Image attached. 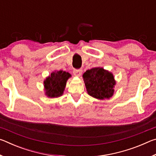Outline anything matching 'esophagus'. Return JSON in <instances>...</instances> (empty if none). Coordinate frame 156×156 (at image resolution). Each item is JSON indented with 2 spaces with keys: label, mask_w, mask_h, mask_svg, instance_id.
I'll use <instances>...</instances> for the list:
<instances>
[{
  "label": "esophagus",
  "mask_w": 156,
  "mask_h": 156,
  "mask_svg": "<svg viewBox=\"0 0 156 156\" xmlns=\"http://www.w3.org/2000/svg\"><path fill=\"white\" fill-rule=\"evenodd\" d=\"M82 72H83V70L81 69H74L73 71V75L76 76H80L81 74H82Z\"/></svg>",
  "instance_id": "obj_1"
}]
</instances>
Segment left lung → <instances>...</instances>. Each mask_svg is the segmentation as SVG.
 Returning a JSON list of instances; mask_svg holds the SVG:
<instances>
[{
    "mask_svg": "<svg viewBox=\"0 0 156 156\" xmlns=\"http://www.w3.org/2000/svg\"><path fill=\"white\" fill-rule=\"evenodd\" d=\"M83 78L89 96L101 100L113 96L116 82L111 72L100 67H94L87 70Z\"/></svg>",
    "mask_w": 156,
    "mask_h": 156,
    "instance_id": "obj_1",
    "label": "left lung"
}]
</instances>
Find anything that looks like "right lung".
I'll return each mask as SVG.
<instances>
[{
  "mask_svg": "<svg viewBox=\"0 0 156 156\" xmlns=\"http://www.w3.org/2000/svg\"><path fill=\"white\" fill-rule=\"evenodd\" d=\"M71 77L69 73L62 70L51 72L43 81L44 95L50 98L62 96L67 81Z\"/></svg>",
  "mask_w": 156,
  "mask_h": 156,
  "instance_id": "obj_1",
  "label": "right lung"
}]
</instances>
